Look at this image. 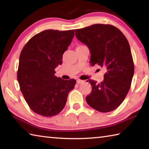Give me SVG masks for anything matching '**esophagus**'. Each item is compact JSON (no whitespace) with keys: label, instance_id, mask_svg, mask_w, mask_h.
Listing matches in <instances>:
<instances>
[{"label":"esophagus","instance_id":"1","mask_svg":"<svg viewBox=\"0 0 149 149\" xmlns=\"http://www.w3.org/2000/svg\"><path fill=\"white\" fill-rule=\"evenodd\" d=\"M83 82H84V81H83V80H81V79H77V83L78 84H82Z\"/></svg>","mask_w":149,"mask_h":149}]
</instances>
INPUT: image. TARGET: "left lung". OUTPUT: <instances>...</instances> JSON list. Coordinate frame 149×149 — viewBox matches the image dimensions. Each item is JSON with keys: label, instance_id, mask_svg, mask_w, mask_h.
<instances>
[{"label": "left lung", "instance_id": "8db88e82", "mask_svg": "<svg viewBox=\"0 0 149 149\" xmlns=\"http://www.w3.org/2000/svg\"><path fill=\"white\" fill-rule=\"evenodd\" d=\"M75 36L89 47L91 64L107 69L102 82L88 80L92 90L86 97L87 104L100 112L116 109L127 96L134 74L127 39L116 27L99 24L75 29Z\"/></svg>", "mask_w": 149, "mask_h": 149}]
</instances>
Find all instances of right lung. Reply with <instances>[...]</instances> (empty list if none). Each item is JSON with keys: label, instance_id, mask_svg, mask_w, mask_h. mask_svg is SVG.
<instances>
[{"label": "right lung", "instance_id": "right-lung-1", "mask_svg": "<svg viewBox=\"0 0 149 149\" xmlns=\"http://www.w3.org/2000/svg\"><path fill=\"white\" fill-rule=\"evenodd\" d=\"M74 36V29H48L37 33L20 53L17 78L20 90L32 111L51 117L64 108L69 92L76 83L54 75L62 56Z\"/></svg>", "mask_w": 149, "mask_h": 149}]
</instances>
